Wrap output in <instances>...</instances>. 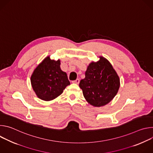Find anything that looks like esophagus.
Returning <instances> with one entry per match:
<instances>
[{"label": "esophagus", "mask_w": 153, "mask_h": 153, "mask_svg": "<svg viewBox=\"0 0 153 153\" xmlns=\"http://www.w3.org/2000/svg\"><path fill=\"white\" fill-rule=\"evenodd\" d=\"M79 82H80V80H79V79H77L76 80L72 81V83H76V84H79Z\"/></svg>", "instance_id": "34e87169"}]
</instances>
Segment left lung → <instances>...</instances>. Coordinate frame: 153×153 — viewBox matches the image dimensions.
Returning a JSON list of instances; mask_svg holds the SVG:
<instances>
[{"mask_svg": "<svg viewBox=\"0 0 153 153\" xmlns=\"http://www.w3.org/2000/svg\"><path fill=\"white\" fill-rule=\"evenodd\" d=\"M120 85L119 77L111 63L99 56L98 61L91 62L87 67L85 77L80 80L79 87L88 103L100 107L113 99Z\"/></svg>", "mask_w": 153, "mask_h": 153, "instance_id": "8db88e82", "label": "left lung"}]
</instances>
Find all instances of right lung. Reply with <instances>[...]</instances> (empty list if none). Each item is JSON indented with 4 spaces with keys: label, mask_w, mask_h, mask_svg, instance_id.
<instances>
[{
    "label": "right lung",
    "mask_w": 153,
    "mask_h": 153,
    "mask_svg": "<svg viewBox=\"0 0 153 153\" xmlns=\"http://www.w3.org/2000/svg\"><path fill=\"white\" fill-rule=\"evenodd\" d=\"M60 60L46 57L34 70L31 76L32 88L38 98L53 100L70 85L67 73L60 68Z\"/></svg>",
    "instance_id": "obj_1"
}]
</instances>
